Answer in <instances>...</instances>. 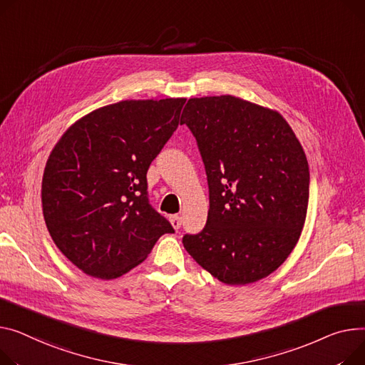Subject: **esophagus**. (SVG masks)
Wrapping results in <instances>:
<instances>
[{
	"label": "esophagus",
	"instance_id": "1",
	"mask_svg": "<svg viewBox=\"0 0 365 365\" xmlns=\"http://www.w3.org/2000/svg\"><path fill=\"white\" fill-rule=\"evenodd\" d=\"M170 222H172L173 227L178 230V229H180V226H182V217L178 215V214L170 215Z\"/></svg>",
	"mask_w": 365,
	"mask_h": 365
}]
</instances>
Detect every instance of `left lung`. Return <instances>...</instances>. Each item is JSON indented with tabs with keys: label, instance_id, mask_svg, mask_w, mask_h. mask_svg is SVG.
Masks as SVG:
<instances>
[{
	"label": "left lung",
	"instance_id": "8db88e82",
	"mask_svg": "<svg viewBox=\"0 0 365 365\" xmlns=\"http://www.w3.org/2000/svg\"><path fill=\"white\" fill-rule=\"evenodd\" d=\"M185 123L205 167L204 229L182 239L204 270L226 284L273 273L301 236L309 197L305 153L276 111L232 95L192 98Z\"/></svg>",
	"mask_w": 365,
	"mask_h": 365
}]
</instances>
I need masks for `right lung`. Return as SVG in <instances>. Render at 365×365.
<instances>
[{"label": "right lung", "mask_w": 365, "mask_h": 365, "mask_svg": "<svg viewBox=\"0 0 365 365\" xmlns=\"http://www.w3.org/2000/svg\"><path fill=\"white\" fill-rule=\"evenodd\" d=\"M185 98L121 101L57 142L42 178L45 225L82 272L110 280L140 264L173 226L150 202L147 172L179 126Z\"/></svg>", "instance_id": "add662e5"}]
</instances>
